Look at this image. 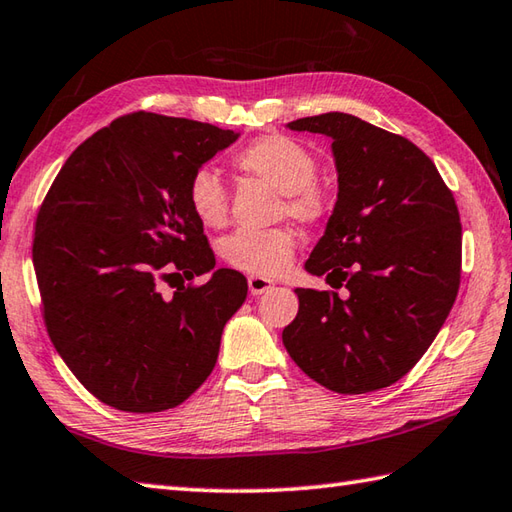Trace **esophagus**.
<instances>
[{"mask_svg": "<svg viewBox=\"0 0 512 512\" xmlns=\"http://www.w3.org/2000/svg\"><path fill=\"white\" fill-rule=\"evenodd\" d=\"M248 288H250V295H264V293H268L270 288H275V284L270 282V279H266V277L250 275L248 277Z\"/></svg>", "mask_w": 512, "mask_h": 512, "instance_id": "1", "label": "esophagus"}]
</instances>
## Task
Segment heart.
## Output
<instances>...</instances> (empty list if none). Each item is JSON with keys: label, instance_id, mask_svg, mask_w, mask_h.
Returning a JSON list of instances; mask_svg holds the SVG:
<instances>
[{"label": "heart", "instance_id": "obj_1", "mask_svg": "<svg viewBox=\"0 0 512 512\" xmlns=\"http://www.w3.org/2000/svg\"><path fill=\"white\" fill-rule=\"evenodd\" d=\"M233 164L264 179L284 195V210L302 224H317L328 215V195L317 186V159L306 146L286 135H264L239 148ZM186 199L193 215L208 228L226 222V188L213 170L199 168L188 179ZM297 237L290 228H239L222 242L226 262L259 277H275L290 264Z\"/></svg>", "mask_w": 512, "mask_h": 512}]
</instances>
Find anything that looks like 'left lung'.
Wrapping results in <instances>:
<instances>
[{
    "label": "left lung",
    "instance_id": "1",
    "mask_svg": "<svg viewBox=\"0 0 512 512\" xmlns=\"http://www.w3.org/2000/svg\"><path fill=\"white\" fill-rule=\"evenodd\" d=\"M333 139L337 202L306 270L333 290L297 288L284 333L293 362L317 384L362 395L402 379L433 344L455 304L462 224L430 157L406 137L355 115L288 124Z\"/></svg>",
    "mask_w": 512,
    "mask_h": 512
}]
</instances>
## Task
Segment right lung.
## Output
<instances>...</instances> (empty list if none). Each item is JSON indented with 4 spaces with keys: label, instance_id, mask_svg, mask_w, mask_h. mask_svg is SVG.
<instances>
[{
    "label": "right lung",
    "instance_id": "obj_1",
    "mask_svg": "<svg viewBox=\"0 0 512 512\" xmlns=\"http://www.w3.org/2000/svg\"><path fill=\"white\" fill-rule=\"evenodd\" d=\"M237 137L139 110L79 144L50 186L33 242L44 322L99 402L159 413L213 373L248 284L237 270L217 268L206 285L183 286L215 268L186 186ZM164 283L173 296L163 295Z\"/></svg>",
    "mask_w": 512,
    "mask_h": 512
}]
</instances>
